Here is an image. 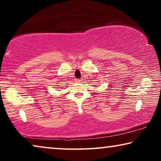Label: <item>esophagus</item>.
<instances>
[{"label": "esophagus", "instance_id": "34e87169", "mask_svg": "<svg viewBox=\"0 0 161 161\" xmlns=\"http://www.w3.org/2000/svg\"><path fill=\"white\" fill-rule=\"evenodd\" d=\"M75 81H76V82H80L81 80H80V79H76Z\"/></svg>", "mask_w": 161, "mask_h": 161}]
</instances>
